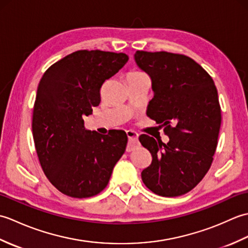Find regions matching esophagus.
Listing matches in <instances>:
<instances>
[{"label": "esophagus", "mask_w": 248, "mask_h": 248, "mask_svg": "<svg viewBox=\"0 0 248 248\" xmlns=\"http://www.w3.org/2000/svg\"><path fill=\"white\" fill-rule=\"evenodd\" d=\"M127 136H128V147L127 150L131 151L133 150L136 146L139 145V134L134 132V131H127Z\"/></svg>", "instance_id": "obj_1"}]
</instances>
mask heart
<instances>
[{
    "label": "heart",
    "mask_w": 248,
    "mask_h": 248,
    "mask_svg": "<svg viewBox=\"0 0 248 248\" xmlns=\"http://www.w3.org/2000/svg\"><path fill=\"white\" fill-rule=\"evenodd\" d=\"M144 73H141V72H139V71H135V72H132V73H130V76H143Z\"/></svg>",
    "instance_id": "1"
}]
</instances>
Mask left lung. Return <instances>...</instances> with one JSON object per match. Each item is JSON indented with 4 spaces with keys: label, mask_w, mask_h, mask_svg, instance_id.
Returning <instances> with one entry per match:
<instances>
[{
    "label": "left lung",
    "mask_w": 248,
    "mask_h": 248,
    "mask_svg": "<svg viewBox=\"0 0 248 248\" xmlns=\"http://www.w3.org/2000/svg\"><path fill=\"white\" fill-rule=\"evenodd\" d=\"M134 60L151 78L154 98L146 114L164 125L170 138L167 144L146 134L139 138L152 155L141 180L160 196H181L212 164L222 123L217 89L209 73L186 55L136 51Z\"/></svg>",
    "instance_id": "1"
}]
</instances>
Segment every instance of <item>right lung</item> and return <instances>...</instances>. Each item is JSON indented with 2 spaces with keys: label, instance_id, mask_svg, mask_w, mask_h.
<instances>
[{
  "label": "right lung",
  "instance_id": "obj_1",
  "mask_svg": "<svg viewBox=\"0 0 248 248\" xmlns=\"http://www.w3.org/2000/svg\"><path fill=\"white\" fill-rule=\"evenodd\" d=\"M129 60L124 53L81 50L46 70L37 88L33 138L49 181L67 196L87 198L105 188L128 136L123 130L100 134L83 117L100 103L102 84Z\"/></svg>",
  "mask_w": 248,
  "mask_h": 248
}]
</instances>
